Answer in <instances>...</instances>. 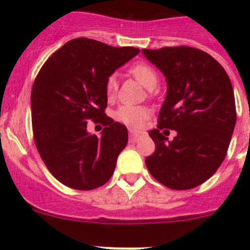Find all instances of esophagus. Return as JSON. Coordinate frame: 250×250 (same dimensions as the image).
I'll list each match as a JSON object with an SVG mask.
<instances>
[{
  "label": "esophagus",
  "instance_id": "obj_1",
  "mask_svg": "<svg viewBox=\"0 0 250 250\" xmlns=\"http://www.w3.org/2000/svg\"><path fill=\"white\" fill-rule=\"evenodd\" d=\"M129 132H130V139H129L130 143H135V141H138V139L140 138L141 134H143L141 131H136V130H132V129H130Z\"/></svg>",
  "mask_w": 250,
  "mask_h": 250
}]
</instances>
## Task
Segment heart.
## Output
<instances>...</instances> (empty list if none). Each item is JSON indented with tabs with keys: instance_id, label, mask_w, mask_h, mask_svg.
Here are the masks:
<instances>
[{
	"instance_id": "heart-1",
	"label": "heart",
	"mask_w": 250,
	"mask_h": 250,
	"mask_svg": "<svg viewBox=\"0 0 250 250\" xmlns=\"http://www.w3.org/2000/svg\"><path fill=\"white\" fill-rule=\"evenodd\" d=\"M130 72L147 90H154L158 85V75L154 71V68H151L150 66L139 63V65L132 66ZM116 91H118V79L115 75H110L105 83L106 96L109 99H114ZM115 118L127 126L138 129V127L143 126L145 120L149 118V110L144 106L123 105L118 109Z\"/></svg>"
}]
</instances>
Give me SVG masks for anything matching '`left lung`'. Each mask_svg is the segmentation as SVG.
<instances>
[{
	"instance_id": "obj_1",
	"label": "left lung",
	"mask_w": 250,
	"mask_h": 250,
	"mask_svg": "<svg viewBox=\"0 0 250 250\" xmlns=\"http://www.w3.org/2000/svg\"><path fill=\"white\" fill-rule=\"evenodd\" d=\"M167 80V96L158 129L149 135L155 151L145 159L147 170L165 187L187 190L203 184L224 160L237 112L228 74L199 48L176 46L141 50ZM175 129L169 141L161 129Z\"/></svg>"
}]
</instances>
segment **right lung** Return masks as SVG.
I'll use <instances>...</instances> for the list:
<instances>
[{
    "instance_id": "add662e5",
    "label": "right lung",
    "mask_w": 250,
    "mask_h": 250,
    "mask_svg": "<svg viewBox=\"0 0 250 250\" xmlns=\"http://www.w3.org/2000/svg\"><path fill=\"white\" fill-rule=\"evenodd\" d=\"M95 40L66 42L43 63L31 91L35 144L50 173L63 185L91 190L109 182L127 144L125 125L106 116V79L139 54ZM104 126L98 138L87 121Z\"/></svg>"
}]
</instances>
